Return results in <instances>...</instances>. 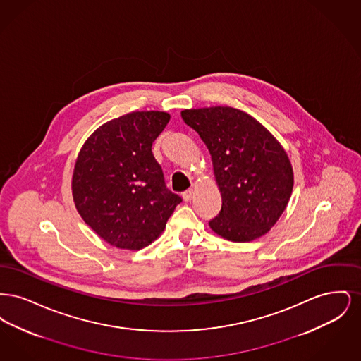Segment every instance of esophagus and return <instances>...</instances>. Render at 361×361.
<instances>
[{
    "instance_id": "obj_1",
    "label": "esophagus",
    "mask_w": 361,
    "mask_h": 361,
    "mask_svg": "<svg viewBox=\"0 0 361 361\" xmlns=\"http://www.w3.org/2000/svg\"><path fill=\"white\" fill-rule=\"evenodd\" d=\"M193 195H195L193 189H188V190H185V192L183 193V199H184L185 202H190L192 197H193Z\"/></svg>"
}]
</instances>
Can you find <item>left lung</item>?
Wrapping results in <instances>:
<instances>
[{"mask_svg":"<svg viewBox=\"0 0 361 361\" xmlns=\"http://www.w3.org/2000/svg\"><path fill=\"white\" fill-rule=\"evenodd\" d=\"M181 118L206 143L222 209L209 221L224 240L250 242L267 234L290 202V158L259 121L231 106L181 111Z\"/></svg>","mask_w":361,"mask_h":361,"instance_id":"1","label":"left lung"}]
</instances>
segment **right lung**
<instances>
[{"instance_id": "right-lung-1", "label": "right lung", "mask_w": 361, "mask_h": 361, "mask_svg": "<svg viewBox=\"0 0 361 361\" xmlns=\"http://www.w3.org/2000/svg\"><path fill=\"white\" fill-rule=\"evenodd\" d=\"M171 121L168 112L137 111L104 123L75 159L71 193L81 218L118 249L154 242L181 197L165 185L152 146Z\"/></svg>"}]
</instances>
